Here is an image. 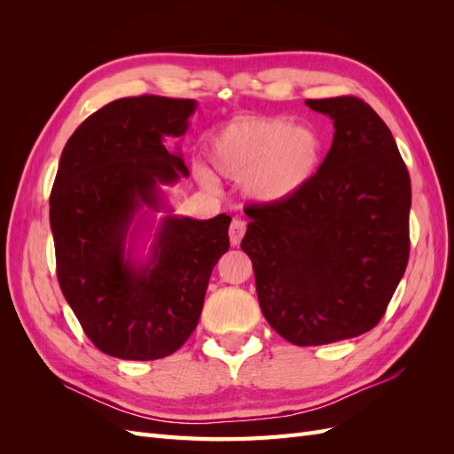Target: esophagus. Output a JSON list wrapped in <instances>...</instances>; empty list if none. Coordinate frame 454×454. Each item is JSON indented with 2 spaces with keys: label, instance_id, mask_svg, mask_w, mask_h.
Instances as JSON below:
<instances>
[{
  "label": "esophagus",
  "instance_id": "1",
  "mask_svg": "<svg viewBox=\"0 0 454 454\" xmlns=\"http://www.w3.org/2000/svg\"><path fill=\"white\" fill-rule=\"evenodd\" d=\"M244 232H246V223L242 222V219H239V217L232 219V222H231V227H229L231 246H239V244H240V240H242V237H244Z\"/></svg>",
  "mask_w": 454,
  "mask_h": 454
}]
</instances>
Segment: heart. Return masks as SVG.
Returning a JSON list of instances; mask_svg holds the SVG:
<instances>
[{
  "label": "heart",
  "mask_w": 454,
  "mask_h": 454,
  "mask_svg": "<svg viewBox=\"0 0 454 454\" xmlns=\"http://www.w3.org/2000/svg\"><path fill=\"white\" fill-rule=\"evenodd\" d=\"M324 144L318 130L286 117H239L210 142L212 167L242 182L244 193L259 204L295 197L316 174Z\"/></svg>",
  "instance_id": "1"
}]
</instances>
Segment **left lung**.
<instances>
[{
  "label": "left lung",
  "instance_id": "obj_1",
  "mask_svg": "<svg viewBox=\"0 0 454 454\" xmlns=\"http://www.w3.org/2000/svg\"><path fill=\"white\" fill-rule=\"evenodd\" d=\"M333 121L312 180L278 204H250L240 248L261 312L297 347L373 329L409 261L411 180L390 129L356 96L307 100Z\"/></svg>",
  "mask_w": 454,
  "mask_h": 454
}]
</instances>
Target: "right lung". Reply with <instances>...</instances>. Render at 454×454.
Here are the masks:
<instances>
[{
  "mask_svg": "<svg viewBox=\"0 0 454 454\" xmlns=\"http://www.w3.org/2000/svg\"><path fill=\"white\" fill-rule=\"evenodd\" d=\"M195 100L130 96L106 104L67 140L51 191L60 290L92 345L121 360H159L199 324L231 217L167 215L145 265L125 254L134 215L160 210L159 184L189 176L164 136L185 134ZM138 227V225H136Z\"/></svg>",
  "mask_w": 454,
  "mask_h": 454,
  "instance_id": "obj_1",
  "label": "right lung"
}]
</instances>
